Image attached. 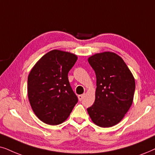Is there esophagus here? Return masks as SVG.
Here are the masks:
<instances>
[{
	"instance_id": "34e87169",
	"label": "esophagus",
	"mask_w": 155,
	"mask_h": 155,
	"mask_svg": "<svg viewBox=\"0 0 155 155\" xmlns=\"http://www.w3.org/2000/svg\"><path fill=\"white\" fill-rule=\"evenodd\" d=\"M84 94L79 95V96H78V98H79V100L80 101H81L82 100V99H83V98H84Z\"/></svg>"
}]
</instances>
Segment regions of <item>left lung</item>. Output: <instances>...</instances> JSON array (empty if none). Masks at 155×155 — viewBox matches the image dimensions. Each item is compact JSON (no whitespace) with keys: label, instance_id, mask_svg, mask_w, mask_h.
Here are the masks:
<instances>
[{"label":"left lung","instance_id":"obj_1","mask_svg":"<svg viewBox=\"0 0 155 155\" xmlns=\"http://www.w3.org/2000/svg\"><path fill=\"white\" fill-rule=\"evenodd\" d=\"M96 76L95 101L87 108L95 124L110 127L120 122L130 108L135 89V78L119 55L104 51L88 59Z\"/></svg>","mask_w":155,"mask_h":155}]
</instances>
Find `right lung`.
Segmentation results:
<instances>
[{
    "label": "right lung",
    "instance_id": "add662e5",
    "mask_svg": "<svg viewBox=\"0 0 155 155\" xmlns=\"http://www.w3.org/2000/svg\"><path fill=\"white\" fill-rule=\"evenodd\" d=\"M78 57L68 51L53 49L41 57L28 78V98L35 114L48 125L64 122L78 102L68 73Z\"/></svg>",
    "mask_w": 155,
    "mask_h": 155
}]
</instances>
